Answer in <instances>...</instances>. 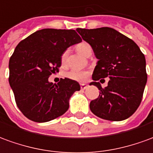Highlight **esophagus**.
Returning <instances> with one entry per match:
<instances>
[{
  "label": "esophagus",
  "mask_w": 153,
  "mask_h": 153,
  "mask_svg": "<svg viewBox=\"0 0 153 153\" xmlns=\"http://www.w3.org/2000/svg\"><path fill=\"white\" fill-rule=\"evenodd\" d=\"M86 87H87V85L85 84H81V89L82 90H85V89H86Z\"/></svg>",
  "instance_id": "esophagus-1"
}]
</instances>
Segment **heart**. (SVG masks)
Segmentation results:
<instances>
[{"instance_id": "b5f03b06", "label": "heart", "mask_w": 153, "mask_h": 153, "mask_svg": "<svg viewBox=\"0 0 153 153\" xmlns=\"http://www.w3.org/2000/svg\"><path fill=\"white\" fill-rule=\"evenodd\" d=\"M76 49L80 53L84 55L85 57H87L89 54H91L92 48L91 46L86 43V42H82L78 44L76 46ZM68 51H64L61 56V61L62 63H64L66 60H67V57H68ZM89 76V71H82V70H77V69H72L71 71H68L65 73V76L68 79H71L72 81L78 82H85Z\"/></svg>"}]
</instances>
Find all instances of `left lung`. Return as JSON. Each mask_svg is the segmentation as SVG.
I'll list each match as a JSON object with an SVG mask.
<instances>
[{"instance_id":"1","label":"left lung","mask_w":153,"mask_h":153,"mask_svg":"<svg viewBox=\"0 0 153 153\" xmlns=\"http://www.w3.org/2000/svg\"><path fill=\"white\" fill-rule=\"evenodd\" d=\"M76 31L99 59L90 85L100 91L90 103L91 112L103 120H126L138 108L147 83L144 54L134 41L112 28H77ZM106 77L110 81L103 88L98 81Z\"/></svg>"}]
</instances>
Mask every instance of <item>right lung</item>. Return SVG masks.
<instances>
[{
  "label": "right lung",
  "instance_id": "add662e5",
  "mask_svg": "<svg viewBox=\"0 0 153 153\" xmlns=\"http://www.w3.org/2000/svg\"><path fill=\"white\" fill-rule=\"evenodd\" d=\"M82 42L74 30L44 29L20 41L10 58L9 82L16 103L25 116L44 123L61 116L69 108V99L80 91L77 82L61 79L48 82L59 71L62 53Z\"/></svg>",
  "mask_w": 153,
  "mask_h": 153
}]
</instances>
